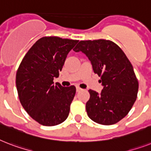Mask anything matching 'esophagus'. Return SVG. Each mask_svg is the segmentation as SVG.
I'll return each instance as SVG.
<instances>
[{
	"instance_id": "obj_1",
	"label": "esophagus",
	"mask_w": 151,
	"mask_h": 151,
	"mask_svg": "<svg viewBox=\"0 0 151 151\" xmlns=\"http://www.w3.org/2000/svg\"><path fill=\"white\" fill-rule=\"evenodd\" d=\"M81 90H82V88H81L79 87V86H76V91H77V92H81Z\"/></svg>"
}]
</instances>
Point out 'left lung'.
Wrapping results in <instances>:
<instances>
[{"label": "left lung", "mask_w": 151, "mask_h": 151, "mask_svg": "<svg viewBox=\"0 0 151 151\" xmlns=\"http://www.w3.org/2000/svg\"><path fill=\"white\" fill-rule=\"evenodd\" d=\"M73 51L87 55L103 86L100 94L88 90V116L104 125L120 122L129 114L138 93V80L129 59L117 45L104 39L81 41Z\"/></svg>", "instance_id": "1"}]
</instances>
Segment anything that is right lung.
Masks as SVG:
<instances>
[{
    "label": "right lung",
    "instance_id": "obj_1",
    "mask_svg": "<svg viewBox=\"0 0 151 151\" xmlns=\"http://www.w3.org/2000/svg\"><path fill=\"white\" fill-rule=\"evenodd\" d=\"M78 40L43 37L23 57L16 73V88L20 103L39 124L54 126L67 118L76 93L73 85H54L67 54Z\"/></svg>",
    "mask_w": 151,
    "mask_h": 151
}]
</instances>
